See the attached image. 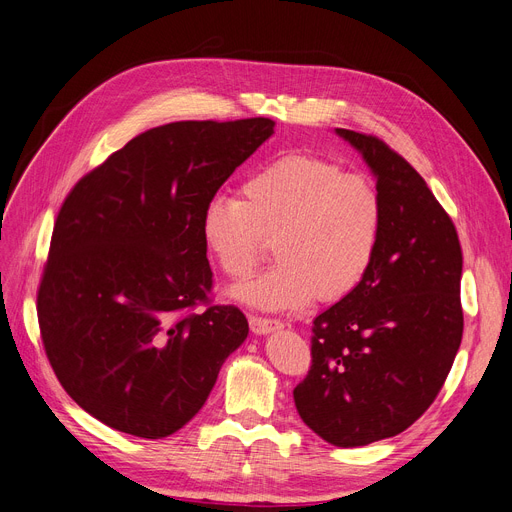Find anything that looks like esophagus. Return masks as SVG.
Here are the masks:
<instances>
[{
	"mask_svg": "<svg viewBox=\"0 0 512 512\" xmlns=\"http://www.w3.org/2000/svg\"><path fill=\"white\" fill-rule=\"evenodd\" d=\"M281 321L275 319H262V316H250V329L254 335H266V333H273L277 329H281Z\"/></svg>",
	"mask_w": 512,
	"mask_h": 512,
	"instance_id": "34e87169",
	"label": "esophagus"
}]
</instances>
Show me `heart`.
I'll return each instance as SVG.
<instances>
[{
  "mask_svg": "<svg viewBox=\"0 0 512 512\" xmlns=\"http://www.w3.org/2000/svg\"><path fill=\"white\" fill-rule=\"evenodd\" d=\"M383 200L364 177L329 160L289 154L256 170L241 200L212 198L200 221L204 248L229 279H246L273 237L279 258L231 291L260 310H294L314 296L339 300L371 271L383 235Z\"/></svg>",
  "mask_w": 512,
  "mask_h": 512,
  "instance_id": "heart-1",
  "label": "heart"
}]
</instances>
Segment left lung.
Here are the masks:
<instances>
[{
	"mask_svg": "<svg viewBox=\"0 0 512 512\" xmlns=\"http://www.w3.org/2000/svg\"><path fill=\"white\" fill-rule=\"evenodd\" d=\"M371 168L383 235L367 277L312 323V367L294 389L302 421L339 448L415 423L440 392L462 339V252L423 177L373 137L335 129Z\"/></svg>",
	"mask_w": 512,
	"mask_h": 512,
	"instance_id": "left-lung-1",
	"label": "left lung"
}]
</instances>
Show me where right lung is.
Listing matches in <instances>:
<instances>
[{
    "instance_id": "1",
    "label": "right lung",
    "mask_w": 512,
    "mask_h": 512,
    "mask_svg": "<svg viewBox=\"0 0 512 512\" xmlns=\"http://www.w3.org/2000/svg\"><path fill=\"white\" fill-rule=\"evenodd\" d=\"M271 118L181 120L133 137L64 200L37 294L52 369L85 412L160 440L208 400L248 337L235 306H210L206 204L275 131Z\"/></svg>"
}]
</instances>
